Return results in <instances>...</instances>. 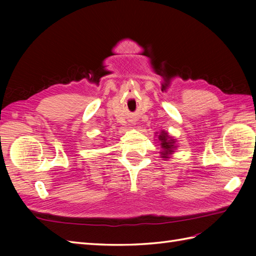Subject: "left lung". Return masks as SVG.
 Returning a JSON list of instances; mask_svg holds the SVG:
<instances>
[{
  "instance_id": "obj_1",
  "label": "left lung",
  "mask_w": 256,
  "mask_h": 256,
  "mask_svg": "<svg viewBox=\"0 0 256 256\" xmlns=\"http://www.w3.org/2000/svg\"><path fill=\"white\" fill-rule=\"evenodd\" d=\"M155 136H157V140H158V142L157 143H160V145L162 150L160 152V153L162 158H164L165 160L170 158V156L175 153V150L178 148L176 138L170 136V135L168 134V132H166L165 130H162L160 133L156 132Z\"/></svg>"
}]
</instances>
